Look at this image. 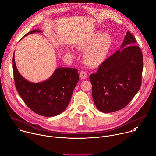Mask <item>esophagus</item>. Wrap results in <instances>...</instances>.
Wrapping results in <instances>:
<instances>
[{"instance_id": "obj_1", "label": "esophagus", "mask_w": 156, "mask_h": 156, "mask_svg": "<svg viewBox=\"0 0 156 156\" xmlns=\"http://www.w3.org/2000/svg\"><path fill=\"white\" fill-rule=\"evenodd\" d=\"M80 78L82 79V80L85 79V78L87 77V73H86V72L85 71H83V70L81 71L80 73Z\"/></svg>"}]
</instances>
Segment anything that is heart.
Listing matches in <instances>:
<instances>
[{"label":"heart","instance_id":"obj_1","mask_svg":"<svg viewBox=\"0 0 156 156\" xmlns=\"http://www.w3.org/2000/svg\"><path fill=\"white\" fill-rule=\"evenodd\" d=\"M112 37L101 31L86 37L78 44V48L87 50L84 55V62L89 66L95 68L105 60L112 47Z\"/></svg>","mask_w":156,"mask_h":156}]
</instances>
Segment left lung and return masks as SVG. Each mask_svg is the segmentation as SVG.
<instances>
[{
	"instance_id": "obj_1",
	"label": "left lung",
	"mask_w": 156,
	"mask_h": 156,
	"mask_svg": "<svg viewBox=\"0 0 156 156\" xmlns=\"http://www.w3.org/2000/svg\"><path fill=\"white\" fill-rule=\"evenodd\" d=\"M136 42L135 37L128 31L120 49L90 76L94 102L104 113L124 108L140 89L143 60Z\"/></svg>"
}]
</instances>
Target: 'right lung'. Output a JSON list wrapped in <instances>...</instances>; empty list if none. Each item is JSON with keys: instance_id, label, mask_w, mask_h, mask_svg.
I'll return each mask as SVG.
<instances>
[{"instance_id": "1", "label": "right lung", "mask_w": 156, "mask_h": 156, "mask_svg": "<svg viewBox=\"0 0 156 156\" xmlns=\"http://www.w3.org/2000/svg\"><path fill=\"white\" fill-rule=\"evenodd\" d=\"M41 32V30L36 29L22 38L32 33ZM14 54L13 71L15 84L18 94L27 105L34 112L44 117H54L63 112L69 105L78 82V70L59 67L47 80L32 83L25 79L18 71Z\"/></svg>"}]
</instances>
